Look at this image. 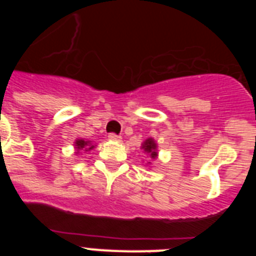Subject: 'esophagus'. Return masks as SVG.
I'll use <instances>...</instances> for the list:
<instances>
[{"label": "esophagus", "instance_id": "1", "mask_svg": "<svg viewBox=\"0 0 256 256\" xmlns=\"http://www.w3.org/2000/svg\"><path fill=\"white\" fill-rule=\"evenodd\" d=\"M108 140L112 142H119V141H122V137H119V136L112 133V134H108Z\"/></svg>", "mask_w": 256, "mask_h": 256}]
</instances>
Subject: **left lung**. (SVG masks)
I'll return each mask as SVG.
<instances>
[{"mask_svg":"<svg viewBox=\"0 0 256 256\" xmlns=\"http://www.w3.org/2000/svg\"><path fill=\"white\" fill-rule=\"evenodd\" d=\"M141 150L144 151V155L148 156V164L150 166L151 162L158 159L159 156V152H158V144H156L155 140L152 137H148V138L144 140L141 144Z\"/></svg>","mask_w":256,"mask_h":256,"instance_id":"obj_1","label":"left lung"}]
</instances>
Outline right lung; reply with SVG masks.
Masks as SVG:
<instances>
[{"label":"right lung","mask_w":256,"mask_h":256,"mask_svg":"<svg viewBox=\"0 0 256 256\" xmlns=\"http://www.w3.org/2000/svg\"><path fill=\"white\" fill-rule=\"evenodd\" d=\"M96 148V144L92 141H88L84 138H76L74 142V148H76V154L79 155L82 151H91Z\"/></svg>","instance_id":"add662e5"}]
</instances>
